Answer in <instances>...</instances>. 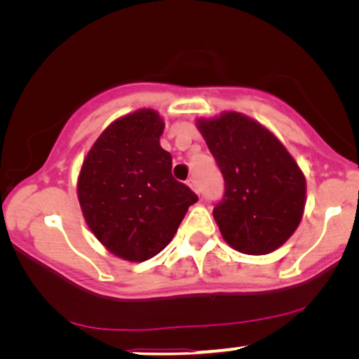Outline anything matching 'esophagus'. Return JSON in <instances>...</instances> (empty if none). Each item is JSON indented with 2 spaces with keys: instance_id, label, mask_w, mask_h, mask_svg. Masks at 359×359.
Returning a JSON list of instances; mask_svg holds the SVG:
<instances>
[{
  "instance_id": "1",
  "label": "esophagus",
  "mask_w": 359,
  "mask_h": 359,
  "mask_svg": "<svg viewBox=\"0 0 359 359\" xmlns=\"http://www.w3.org/2000/svg\"><path fill=\"white\" fill-rule=\"evenodd\" d=\"M188 186H189L191 189L196 191V193L199 194V186H198V183H196V180H194V178H189V180H188Z\"/></svg>"
}]
</instances>
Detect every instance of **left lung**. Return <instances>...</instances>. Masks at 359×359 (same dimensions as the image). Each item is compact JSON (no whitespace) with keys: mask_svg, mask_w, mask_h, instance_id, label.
Returning <instances> with one entry per match:
<instances>
[{"mask_svg":"<svg viewBox=\"0 0 359 359\" xmlns=\"http://www.w3.org/2000/svg\"><path fill=\"white\" fill-rule=\"evenodd\" d=\"M224 176L214 219L230 247L266 255L294 233L306 205V180L271 132L238 112L198 122Z\"/></svg>","mask_w":359,"mask_h":359,"instance_id":"left-lung-1","label":"left lung"}]
</instances>
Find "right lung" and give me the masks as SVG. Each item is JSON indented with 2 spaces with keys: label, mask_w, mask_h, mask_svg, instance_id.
Here are the masks:
<instances>
[{
  "label": "right lung",
  "mask_w": 359,
  "mask_h": 359,
  "mask_svg": "<svg viewBox=\"0 0 359 359\" xmlns=\"http://www.w3.org/2000/svg\"><path fill=\"white\" fill-rule=\"evenodd\" d=\"M163 127L151 109L112 122L91 147L78 178V199L91 232L129 262L158 255L198 201L171 175V155L160 145Z\"/></svg>",
  "instance_id": "1"
}]
</instances>
